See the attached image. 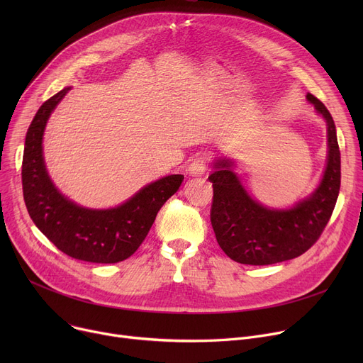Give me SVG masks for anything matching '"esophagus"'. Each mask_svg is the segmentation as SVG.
Here are the masks:
<instances>
[{"mask_svg": "<svg viewBox=\"0 0 363 363\" xmlns=\"http://www.w3.org/2000/svg\"><path fill=\"white\" fill-rule=\"evenodd\" d=\"M206 167H207V157L206 156H197V157L193 159L191 164H189L188 172H189V175H191V177H201V175H204Z\"/></svg>", "mask_w": 363, "mask_h": 363, "instance_id": "1", "label": "esophagus"}]
</instances>
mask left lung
I'll return each mask as SVG.
<instances>
[{
  "label": "left lung",
  "instance_id": "obj_1",
  "mask_svg": "<svg viewBox=\"0 0 363 363\" xmlns=\"http://www.w3.org/2000/svg\"><path fill=\"white\" fill-rule=\"evenodd\" d=\"M306 97L328 126V162L311 197L287 211H275L249 196L230 160H218L208 177L213 184L211 222L218 244L238 263L262 266L298 257L318 241L333 215L341 179L335 125L315 95Z\"/></svg>",
  "mask_w": 363,
  "mask_h": 363
}]
</instances>
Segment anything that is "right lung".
Returning <instances> with one entry per match:
<instances>
[{"mask_svg":"<svg viewBox=\"0 0 363 363\" xmlns=\"http://www.w3.org/2000/svg\"><path fill=\"white\" fill-rule=\"evenodd\" d=\"M70 88L48 99L28 129L22 163L23 199L30 219L65 255L91 263H118L138 250L160 207L174 196L184 175L145 185L126 203L106 211L85 208L52 185L43 156V135L51 111Z\"/></svg>","mask_w":363,"mask_h":363,"instance_id":"1","label":"right lung"}]
</instances>
